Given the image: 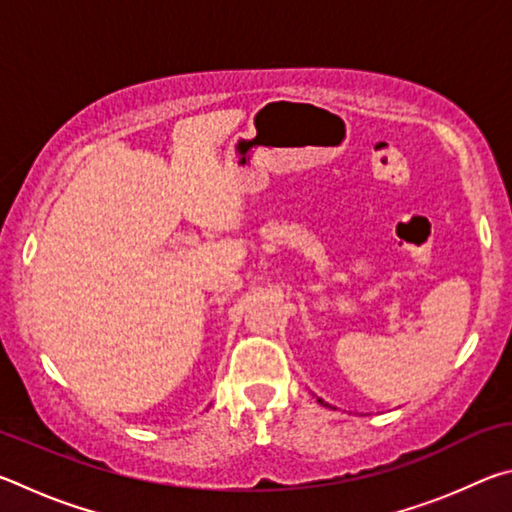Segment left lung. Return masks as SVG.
I'll return each instance as SVG.
<instances>
[{
    "mask_svg": "<svg viewBox=\"0 0 512 512\" xmlns=\"http://www.w3.org/2000/svg\"><path fill=\"white\" fill-rule=\"evenodd\" d=\"M318 402H320V404H323V406H329L327 402H323V400H320V397H318Z\"/></svg>",
    "mask_w": 512,
    "mask_h": 512,
    "instance_id": "left-lung-1",
    "label": "left lung"
}]
</instances>
